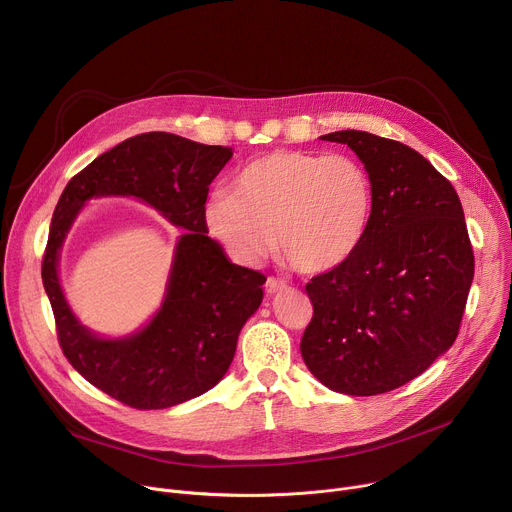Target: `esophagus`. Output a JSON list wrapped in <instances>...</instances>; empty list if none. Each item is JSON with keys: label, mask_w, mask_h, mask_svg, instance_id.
<instances>
[{"label": "esophagus", "mask_w": 512, "mask_h": 512, "mask_svg": "<svg viewBox=\"0 0 512 512\" xmlns=\"http://www.w3.org/2000/svg\"><path fill=\"white\" fill-rule=\"evenodd\" d=\"M287 285L283 283V281H279V279H275V277H269L267 281H265V291L269 296H275V294H279V291H283Z\"/></svg>", "instance_id": "obj_1"}]
</instances>
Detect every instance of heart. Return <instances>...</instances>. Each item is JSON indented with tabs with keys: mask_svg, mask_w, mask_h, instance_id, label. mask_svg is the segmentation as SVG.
<instances>
[{
	"mask_svg": "<svg viewBox=\"0 0 512 512\" xmlns=\"http://www.w3.org/2000/svg\"><path fill=\"white\" fill-rule=\"evenodd\" d=\"M373 180L344 154L277 150L253 160L233 194L216 192L206 208L208 233L241 263L255 265L275 247L300 273L344 265L367 235Z\"/></svg>",
	"mask_w": 512,
	"mask_h": 512,
	"instance_id": "1",
	"label": "heart"
}]
</instances>
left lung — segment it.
I'll return each instance as SVG.
<instances>
[{"label": "left lung", "instance_id": "left-lung-1", "mask_svg": "<svg viewBox=\"0 0 512 512\" xmlns=\"http://www.w3.org/2000/svg\"><path fill=\"white\" fill-rule=\"evenodd\" d=\"M373 180L371 223L356 253L306 285L314 316L302 358L328 389L369 397L419 377L456 340L474 277L462 202L409 145L334 131Z\"/></svg>", "mask_w": 512, "mask_h": 512}]
</instances>
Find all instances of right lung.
<instances>
[{
  "label": "right lung",
  "instance_id": "1",
  "mask_svg": "<svg viewBox=\"0 0 512 512\" xmlns=\"http://www.w3.org/2000/svg\"><path fill=\"white\" fill-rule=\"evenodd\" d=\"M231 148L150 131L129 137L72 178L52 216L42 259L60 348L91 385L133 409H166L212 389L229 371L243 324L263 300L265 275L227 259L206 233L208 186ZM133 195L185 229L159 314L139 333L101 339L65 304L57 257L65 233L91 197Z\"/></svg>",
  "mask_w": 512,
  "mask_h": 512
}]
</instances>
